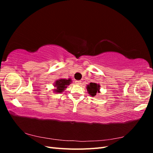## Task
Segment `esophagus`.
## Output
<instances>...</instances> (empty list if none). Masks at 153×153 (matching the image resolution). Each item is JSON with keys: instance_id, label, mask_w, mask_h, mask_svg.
I'll return each mask as SVG.
<instances>
[{"instance_id": "1", "label": "esophagus", "mask_w": 153, "mask_h": 153, "mask_svg": "<svg viewBox=\"0 0 153 153\" xmlns=\"http://www.w3.org/2000/svg\"><path fill=\"white\" fill-rule=\"evenodd\" d=\"M75 83L76 84H78V85H80L82 84V82L80 80H75Z\"/></svg>"}]
</instances>
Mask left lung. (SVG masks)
Wrapping results in <instances>:
<instances>
[{
    "instance_id": "obj_1",
    "label": "left lung",
    "mask_w": 153,
    "mask_h": 153,
    "mask_svg": "<svg viewBox=\"0 0 153 153\" xmlns=\"http://www.w3.org/2000/svg\"><path fill=\"white\" fill-rule=\"evenodd\" d=\"M87 89L91 96H94L96 95L97 92H99L100 85L96 83H90L89 85H87Z\"/></svg>"
}]
</instances>
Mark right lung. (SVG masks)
I'll return each instance as SVG.
<instances>
[{"label": "right lung", "instance_id": "1", "mask_svg": "<svg viewBox=\"0 0 153 153\" xmlns=\"http://www.w3.org/2000/svg\"><path fill=\"white\" fill-rule=\"evenodd\" d=\"M71 81V79H59L55 82V87H56L57 89L55 91L57 92H62V91L66 89L67 85L70 84V82Z\"/></svg>", "mask_w": 153, "mask_h": 153}]
</instances>
